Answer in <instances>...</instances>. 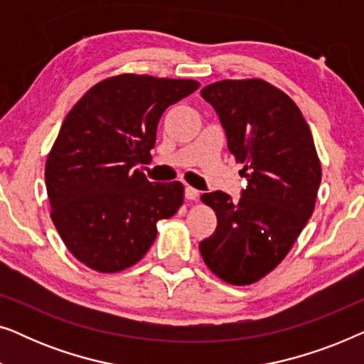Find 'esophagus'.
I'll list each match as a JSON object with an SVG mask.
<instances>
[{"instance_id": "1", "label": "esophagus", "mask_w": 364, "mask_h": 364, "mask_svg": "<svg viewBox=\"0 0 364 364\" xmlns=\"http://www.w3.org/2000/svg\"><path fill=\"white\" fill-rule=\"evenodd\" d=\"M198 196H200V192H198L197 188H193L191 186L186 187V198H187V200H197Z\"/></svg>"}]
</instances>
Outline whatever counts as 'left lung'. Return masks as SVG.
<instances>
[{
  "label": "left lung",
  "instance_id": "8db88e82",
  "mask_svg": "<svg viewBox=\"0 0 364 364\" xmlns=\"http://www.w3.org/2000/svg\"><path fill=\"white\" fill-rule=\"evenodd\" d=\"M227 132L228 151L248 181L238 202L203 193L217 228L198 250L213 275L252 285L291 250L315 210L321 162L310 127L290 96L263 79H223L202 89Z\"/></svg>",
  "mask_w": 364,
  "mask_h": 364
}]
</instances>
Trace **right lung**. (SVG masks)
Here are the masks:
<instances>
[{"label": "right lung", "instance_id": "add662e5", "mask_svg": "<svg viewBox=\"0 0 364 364\" xmlns=\"http://www.w3.org/2000/svg\"><path fill=\"white\" fill-rule=\"evenodd\" d=\"M200 82L122 73L94 84L68 112L46 159L51 220L73 257L99 273L136 265L157 222L183 203L181 182H149L164 111Z\"/></svg>", "mask_w": 364, "mask_h": 364}]
</instances>
